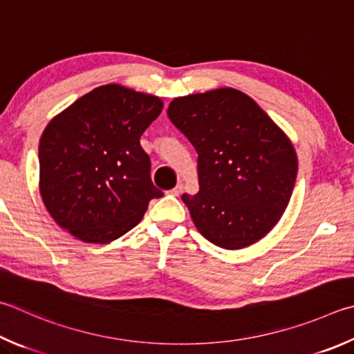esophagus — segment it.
I'll return each instance as SVG.
<instances>
[{"mask_svg": "<svg viewBox=\"0 0 354 354\" xmlns=\"http://www.w3.org/2000/svg\"><path fill=\"white\" fill-rule=\"evenodd\" d=\"M183 190H184V184H183V183H178L176 187H173V189L170 190V194H171L173 196H179V195L183 194Z\"/></svg>", "mask_w": 354, "mask_h": 354, "instance_id": "1", "label": "esophagus"}]
</instances>
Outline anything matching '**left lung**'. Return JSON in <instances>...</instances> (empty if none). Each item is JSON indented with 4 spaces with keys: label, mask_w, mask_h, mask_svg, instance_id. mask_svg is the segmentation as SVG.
<instances>
[{
    "label": "left lung",
    "mask_w": 354,
    "mask_h": 354,
    "mask_svg": "<svg viewBox=\"0 0 354 354\" xmlns=\"http://www.w3.org/2000/svg\"><path fill=\"white\" fill-rule=\"evenodd\" d=\"M167 114L198 153L199 192L183 201L199 232L224 249L263 239L283 215L297 176L285 133L232 88L178 97Z\"/></svg>",
    "instance_id": "left-lung-1"
}]
</instances>
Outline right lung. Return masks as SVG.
Returning a JSON list of instances; mask_svg holds the SVG:
<instances>
[{
    "label": "right lung",
    "instance_id": "obj_1",
    "mask_svg": "<svg viewBox=\"0 0 354 354\" xmlns=\"http://www.w3.org/2000/svg\"><path fill=\"white\" fill-rule=\"evenodd\" d=\"M162 111L155 95L119 85L93 89L57 115L38 147L40 192L60 227L110 243L142 220L162 190L140 136Z\"/></svg>",
    "mask_w": 354,
    "mask_h": 354
}]
</instances>
